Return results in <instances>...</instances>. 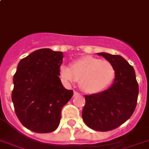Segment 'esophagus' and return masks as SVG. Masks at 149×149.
Returning <instances> with one entry per match:
<instances>
[{
  "label": "esophagus",
  "mask_w": 149,
  "mask_h": 149,
  "mask_svg": "<svg viewBox=\"0 0 149 149\" xmlns=\"http://www.w3.org/2000/svg\"><path fill=\"white\" fill-rule=\"evenodd\" d=\"M78 95H79V93H78V92H76V91H74V92H73V97Z\"/></svg>",
  "instance_id": "34e87169"
}]
</instances>
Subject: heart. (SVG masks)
I'll list each match as a JSON object with an SVG mask.
<instances>
[{
  "label": "heart",
  "mask_w": 149,
  "mask_h": 149,
  "mask_svg": "<svg viewBox=\"0 0 149 149\" xmlns=\"http://www.w3.org/2000/svg\"><path fill=\"white\" fill-rule=\"evenodd\" d=\"M60 76L65 83L71 84L79 81L83 92L95 94L111 84L115 77V69L109 61L86 56L74 61L71 67L61 66Z\"/></svg>",
  "instance_id": "b5f03b06"
}]
</instances>
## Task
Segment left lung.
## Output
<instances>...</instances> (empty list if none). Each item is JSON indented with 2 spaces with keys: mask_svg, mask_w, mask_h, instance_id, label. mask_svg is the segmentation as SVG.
Here are the masks:
<instances>
[{
  "mask_svg": "<svg viewBox=\"0 0 149 149\" xmlns=\"http://www.w3.org/2000/svg\"><path fill=\"white\" fill-rule=\"evenodd\" d=\"M97 54L113 64L115 77L107 89L85 95L82 117L92 130L107 132L120 127L132 116L137 103L139 86L134 69L123 57L105 52Z\"/></svg>",
  "mask_w": 149,
  "mask_h": 149,
  "instance_id": "obj_1",
  "label": "left lung"
}]
</instances>
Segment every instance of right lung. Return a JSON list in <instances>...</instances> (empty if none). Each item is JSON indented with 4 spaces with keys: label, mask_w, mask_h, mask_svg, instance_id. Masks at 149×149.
<instances>
[{
    "label": "right lung",
    "mask_w": 149,
    "mask_h": 149,
    "mask_svg": "<svg viewBox=\"0 0 149 149\" xmlns=\"http://www.w3.org/2000/svg\"><path fill=\"white\" fill-rule=\"evenodd\" d=\"M63 57L61 51L42 48L19 62L13 77L12 101L18 119L32 132L55 130L63 107L73 95L59 78Z\"/></svg>",
    "instance_id": "1"
}]
</instances>
